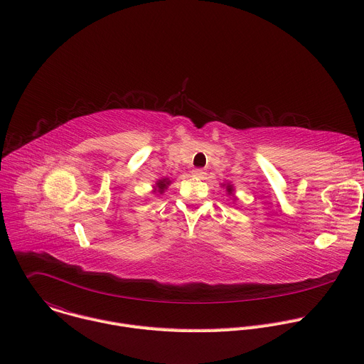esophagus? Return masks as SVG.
<instances>
[{
  "instance_id": "1",
  "label": "esophagus",
  "mask_w": 364,
  "mask_h": 364,
  "mask_svg": "<svg viewBox=\"0 0 364 364\" xmlns=\"http://www.w3.org/2000/svg\"><path fill=\"white\" fill-rule=\"evenodd\" d=\"M191 174L194 176V177H198V178H203L204 176H205V171L203 170V168H194L193 171H191Z\"/></svg>"
}]
</instances>
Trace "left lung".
<instances>
[{
  "label": "left lung",
  "mask_w": 364,
  "mask_h": 364,
  "mask_svg": "<svg viewBox=\"0 0 364 364\" xmlns=\"http://www.w3.org/2000/svg\"><path fill=\"white\" fill-rule=\"evenodd\" d=\"M226 188H228V191H229V193H232V186H228Z\"/></svg>",
  "instance_id": "8db88e82"
}]
</instances>
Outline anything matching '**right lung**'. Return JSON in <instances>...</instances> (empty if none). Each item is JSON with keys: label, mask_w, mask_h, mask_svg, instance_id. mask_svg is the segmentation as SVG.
I'll return each mask as SVG.
<instances>
[{"label": "right lung", "mask_w": 364, "mask_h": 364, "mask_svg": "<svg viewBox=\"0 0 364 364\" xmlns=\"http://www.w3.org/2000/svg\"><path fill=\"white\" fill-rule=\"evenodd\" d=\"M170 184V181H168V178H164V180H160L159 183H157V186H159V193H163L164 191V188H167V186Z\"/></svg>", "instance_id": "right-lung-1"}]
</instances>
